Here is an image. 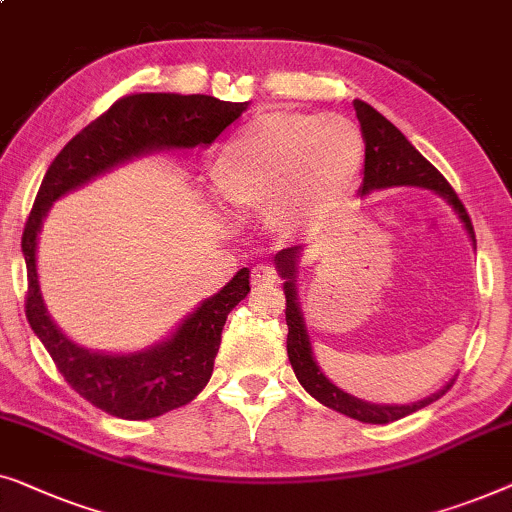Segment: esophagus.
<instances>
[{
    "label": "esophagus",
    "mask_w": 512,
    "mask_h": 512,
    "mask_svg": "<svg viewBox=\"0 0 512 512\" xmlns=\"http://www.w3.org/2000/svg\"><path fill=\"white\" fill-rule=\"evenodd\" d=\"M276 271L271 269V266H255L253 269V285L255 287H269V285H273L276 283Z\"/></svg>",
    "instance_id": "1"
}]
</instances>
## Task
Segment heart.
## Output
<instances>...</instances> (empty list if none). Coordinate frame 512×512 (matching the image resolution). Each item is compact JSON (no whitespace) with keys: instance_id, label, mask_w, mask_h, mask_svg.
I'll return each mask as SVG.
<instances>
[{"instance_id":"heart-1","label":"heart","mask_w":512,"mask_h":512,"mask_svg":"<svg viewBox=\"0 0 512 512\" xmlns=\"http://www.w3.org/2000/svg\"><path fill=\"white\" fill-rule=\"evenodd\" d=\"M364 157L362 129L343 115L269 111L222 146L211 174L229 206L297 239L350 199Z\"/></svg>"}]
</instances>
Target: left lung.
I'll return each mask as SVG.
<instances>
[{"label":"left lung","instance_id":"left-lung-1","mask_svg":"<svg viewBox=\"0 0 512 512\" xmlns=\"http://www.w3.org/2000/svg\"><path fill=\"white\" fill-rule=\"evenodd\" d=\"M355 111L357 120L362 125L364 143H366V157H364V181L359 187V197H366V194L387 190V187H424V190H431L438 194L445 204H448L452 211L457 213V218L462 220V225L469 234V239L475 246V232L471 225L469 213L459 197L452 190L450 183L445 181L434 164L424 160L420 150H415L413 143H410L406 136H403L397 127L392 125L385 115H380L371 104L362 102V99H355ZM304 246L285 248L276 253L273 257V264H276L278 276L283 278V290H285V320H287V357H290V364L294 373H297V380L301 387L311 394L313 399H318L322 406L331 410H338V413L352 417V420L366 422V424H387L394 420H401L415 410L429 406L431 401L441 399L445 392L450 390L452 380H448L441 390L429 394L420 401L413 403H373L355 397V394L343 392L341 387L331 383V380L322 373V369L315 362L313 357V345L311 338H308L304 313H301L299 304V290H297V273L301 257H304Z\"/></svg>","mask_w":512,"mask_h":512}]
</instances>
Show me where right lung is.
<instances>
[{
    "mask_svg": "<svg viewBox=\"0 0 512 512\" xmlns=\"http://www.w3.org/2000/svg\"><path fill=\"white\" fill-rule=\"evenodd\" d=\"M246 109L248 102H220L208 95L143 92L122 97L78 132L43 176L23 232L27 320L64 380L109 415L150 420L199 397L211 380L227 315L250 292V269L236 271L162 341L134 352L88 350L55 325L43 301L37 271L43 220L53 201L115 167L164 150L208 148Z\"/></svg>",
    "mask_w": 512,
    "mask_h": 512,
    "instance_id": "add662e5",
    "label": "right lung"
}]
</instances>
